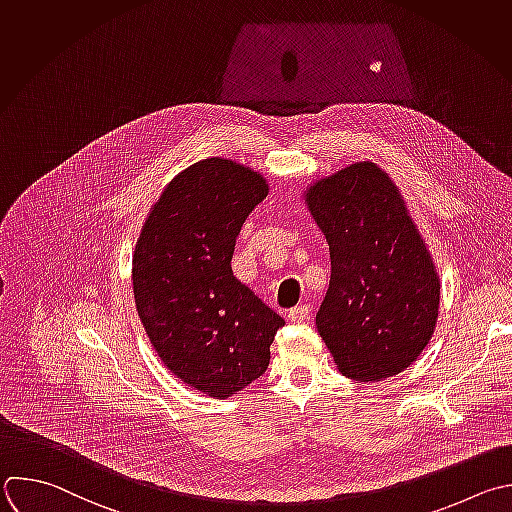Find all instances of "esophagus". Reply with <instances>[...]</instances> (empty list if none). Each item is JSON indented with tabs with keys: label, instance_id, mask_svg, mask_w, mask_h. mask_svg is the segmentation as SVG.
Wrapping results in <instances>:
<instances>
[{
	"label": "esophagus",
	"instance_id": "esophagus-1",
	"mask_svg": "<svg viewBox=\"0 0 512 512\" xmlns=\"http://www.w3.org/2000/svg\"><path fill=\"white\" fill-rule=\"evenodd\" d=\"M307 317H309V305H297L287 313V319L291 323H303Z\"/></svg>",
	"mask_w": 512,
	"mask_h": 512
}]
</instances>
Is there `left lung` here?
<instances>
[{"instance_id": "1", "label": "left lung", "mask_w": 512, "mask_h": 512, "mask_svg": "<svg viewBox=\"0 0 512 512\" xmlns=\"http://www.w3.org/2000/svg\"><path fill=\"white\" fill-rule=\"evenodd\" d=\"M301 197L329 245L315 325L337 372L356 382L404 372L426 350L440 309L436 263L404 195L384 168L358 160Z\"/></svg>"}]
</instances>
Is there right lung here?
Segmentation results:
<instances>
[{
	"label": "right lung",
	"instance_id": "1",
	"mask_svg": "<svg viewBox=\"0 0 512 512\" xmlns=\"http://www.w3.org/2000/svg\"><path fill=\"white\" fill-rule=\"evenodd\" d=\"M267 193V179L245 164L193 162L166 183L132 253L134 303L154 352L215 400L267 370L285 323L231 269L237 235Z\"/></svg>",
	"mask_w": 512,
	"mask_h": 512
}]
</instances>
